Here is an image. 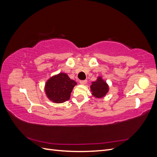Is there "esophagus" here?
<instances>
[{"mask_svg": "<svg viewBox=\"0 0 157 157\" xmlns=\"http://www.w3.org/2000/svg\"><path fill=\"white\" fill-rule=\"evenodd\" d=\"M87 80H80V84H86Z\"/></svg>", "mask_w": 157, "mask_h": 157, "instance_id": "esophagus-1", "label": "esophagus"}]
</instances>
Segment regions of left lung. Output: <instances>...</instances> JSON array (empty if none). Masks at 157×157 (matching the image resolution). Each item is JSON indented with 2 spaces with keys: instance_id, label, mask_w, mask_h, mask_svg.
Masks as SVG:
<instances>
[{
  "instance_id": "1",
  "label": "left lung",
  "mask_w": 157,
  "mask_h": 157,
  "mask_svg": "<svg viewBox=\"0 0 157 157\" xmlns=\"http://www.w3.org/2000/svg\"><path fill=\"white\" fill-rule=\"evenodd\" d=\"M92 95L97 98H101L105 96L109 91V86L104 81L101 77L92 83L90 86Z\"/></svg>"
}]
</instances>
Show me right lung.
<instances>
[{"label": "right lung", "mask_w": 157, "mask_h": 157, "mask_svg": "<svg viewBox=\"0 0 157 157\" xmlns=\"http://www.w3.org/2000/svg\"><path fill=\"white\" fill-rule=\"evenodd\" d=\"M77 82L66 73H61L51 77L45 85L47 97L52 101L61 103L69 99L71 93Z\"/></svg>", "instance_id": "right-lung-1"}]
</instances>
